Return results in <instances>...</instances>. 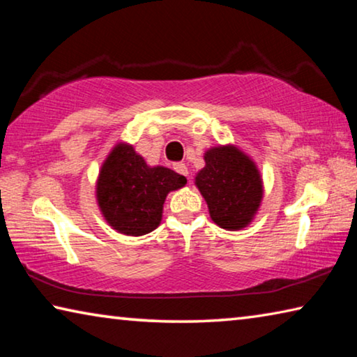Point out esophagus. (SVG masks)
<instances>
[{"label":"esophagus","mask_w":357,"mask_h":357,"mask_svg":"<svg viewBox=\"0 0 357 357\" xmlns=\"http://www.w3.org/2000/svg\"><path fill=\"white\" fill-rule=\"evenodd\" d=\"M173 168H174V172L183 174V176H189V170H187V167H185V164H183V162H178V164H174Z\"/></svg>","instance_id":"1"}]
</instances>
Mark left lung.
<instances>
[{
    "instance_id": "8db88e82",
    "label": "left lung",
    "mask_w": 357,
    "mask_h": 357,
    "mask_svg": "<svg viewBox=\"0 0 357 357\" xmlns=\"http://www.w3.org/2000/svg\"><path fill=\"white\" fill-rule=\"evenodd\" d=\"M204 162L195 184L208 203L211 219L225 229L249 225L263 197L255 164L234 146L209 149Z\"/></svg>"
}]
</instances>
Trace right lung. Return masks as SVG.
Wrapping results in <instances>:
<instances>
[{
	"label": "right lung",
	"mask_w": 357,
	"mask_h": 357,
	"mask_svg": "<svg viewBox=\"0 0 357 357\" xmlns=\"http://www.w3.org/2000/svg\"><path fill=\"white\" fill-rule=\"evenodd\" d=\"M184 176L165 167H148L129 144L119 143L98 181V202L102 214L119 233L142 236L157 228L170 190L181 189Z\"/></svg>",
	"instance_id": "1"
}]
</instances>
